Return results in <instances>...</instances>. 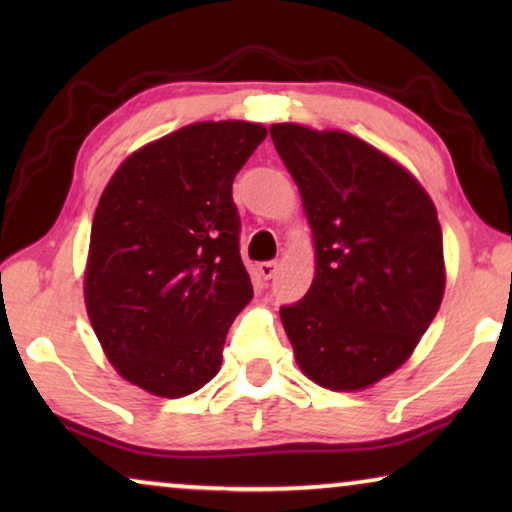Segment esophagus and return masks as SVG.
I'll list each match as a JSON object with an SVG mask.
<instances>
[{"mask_svg": "<svg viewBox=\"0 0 512 512\" xmlns=\"http://www.w3.org/2000/svg\"><path fill=\"white\" fill-rule=\"evenodd\" d=\"M277 268H279L277 261H263V263H258V275H261L263 279H270V277H275Z\"/></svg>", "mask_w": 512, "mask_h": 512, "instance_id": "esophagus-1", "label": "esophagus"}]
</instances>
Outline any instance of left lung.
<instances>
[{"instance_id": "left-lung-1", "label": "left lung", "mask_w": 512, "mask_h": 512, "mask_svg": "<svg viewBox=\"0 0 512 512\" xmlns=\"http://www.w3.org/2000/svg\"><path fill=\"white\" fill-rule=\"evenodd\" d=\"M303 195L317 272L279 310L303 373L335 391L366 389L405 363L445 291L443 230L419 181L340 130L270 128Z\"/></svg>"}]
</instances>
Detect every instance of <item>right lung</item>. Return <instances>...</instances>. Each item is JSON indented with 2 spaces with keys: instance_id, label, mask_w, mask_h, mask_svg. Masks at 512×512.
<instances>
[{
  "instance_id": "1",
  "label": "right lung",
  "mask_w": 512,
  "mask_h": 512,
  "mask_svg": "<svg viewBox=\"0 0 512 512\" xmlns=\"http://www.w3.org/2000/svg\"><path fill=\"white\" fill-rule=\"evenodd\" d=\"M265 135L247 121L186 125L132 153L104 188L83 286L88 317L111 366L149 394L205 387L254 296L233 181Z\"/></svg>"
}]
</instances>
